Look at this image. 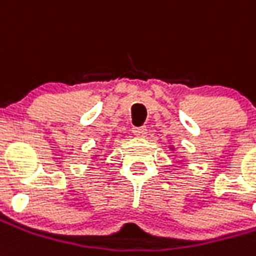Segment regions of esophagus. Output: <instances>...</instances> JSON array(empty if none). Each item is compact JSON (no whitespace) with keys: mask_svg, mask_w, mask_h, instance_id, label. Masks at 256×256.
Segmentation results:
<instances>
[{"mask_svg":"<svg viewBox=\"0 0 256 256\" xmlns=\"http://www.w3.org/2000/svg\"><path fill=\"white\" fill-rule=\"evenodd\" d=\"M133 133L134 136H137V137H146V126H142V128H133Z\"/></svg>","mask_w":256,"mask_h":256,"instance_id":"1","label":"esophagus"}]
</instances>
